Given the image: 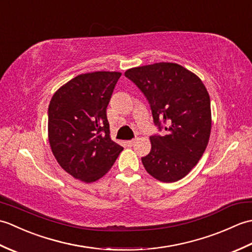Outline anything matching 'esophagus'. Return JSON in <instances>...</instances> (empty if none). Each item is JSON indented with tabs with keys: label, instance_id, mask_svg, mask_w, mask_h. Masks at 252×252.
<instances>
[{
	"label": "esophagus",
	"instance_id": "1",
	"mask_svg": "<svg viewBox=\"0 0 252 252\" xmlns=\"http://www.w3.org/2000/svg\"><path fill=\"white\" fill-rule=\"evenodd\" d=\"M135 141H136V140H130V141H126V145L127 147H132L133 145H134Z\"/></svg>",
	"mask_w": 252,
	"mask_h": 252
}]
</instances>
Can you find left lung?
<instances>
[{"label": "left lung", "mask_w": 252, "mask_h": 252, "mask_svg": "<svg viewBox=\"0 0 252 252\" xmlns=\"http://www.w3.org/2000/svg\"><path fill=\"white\" fill-rule=\"evenodd\" d=\"M125 76L145 95L154 122L165 135L151 136L142 158L147 172L165 183L183 179L205 153L211 132L208 91L195 73L174 63L127 69Z\"/></svg>", "instance_id": "1"}]
</instances>
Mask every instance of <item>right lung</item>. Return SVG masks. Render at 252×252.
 <instances>
[{
	"mask_svg": "<svg viewBox=\"0 0 252 252\" xmlns=\"http://www.w3.org/2000/svg\"><path fill=\"white\" fill-rule=\"evenodd\" d=\"M117 71L79 74L58 89L49 106V141L57 162L74 179L92 183L104 176L123 147L111 141L106 109Z\"/></svg>",
	"mask_w": 252,
	"mask_h": 252,
	"instance_id": "obj_1",
	"label": "right lung"
}]
</instances>
